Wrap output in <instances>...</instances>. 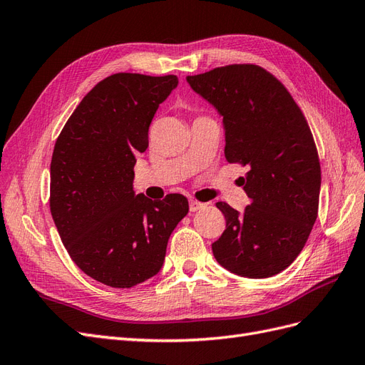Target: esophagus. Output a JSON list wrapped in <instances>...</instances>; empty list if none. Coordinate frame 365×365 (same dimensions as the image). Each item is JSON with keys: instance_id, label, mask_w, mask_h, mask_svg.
<instances>
[{"instance_id": "1", "label": "esophagus", "mask_w": 365, "mask_h": 365, "mask_svg": "<svg viewBox=\"0 0 365 365\" xmlns=\"http://www.w3.org/2000/svg\"><path fill=\"white\" fill-rule=\"evenodd\" d=\"M189 207H190V212H197V210H201V208H204L205 207V204H202V202H200V201H196V200H190V202H189Z\"/></svg>"}]
</instances>
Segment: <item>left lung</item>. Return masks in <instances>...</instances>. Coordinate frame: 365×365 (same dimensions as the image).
Here are the masks:
<instances>
[{"instance_id": "obj_1", "label": "left lung", "mask_w": 365, "mask_h": 365, "mask_svg": "<svg viewBox=\"0 0 365 365\" xmlns=\"http://www.w3.org/2000/svg\"><path fill=\"white\" fill-rule=\"evenodd\" d=\"M187 82L222 115L227 161L248 165L245 212L216 202L227 227L212 245L215 259L242 277H272L302 252L318 216L322 169L311 128L259 65H225Z\"/></svg>"}]
</instances>
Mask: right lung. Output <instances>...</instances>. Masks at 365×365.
Returning <instances> with one entry per match:
<instances>
[{"mask_svg":"<svg viewBox=\"0 0 365 365\" xmlns=\"http://www.w3.org/2000/svg\"><path fill=\"white\" fill-rule=\"evenodd\" d=\"M178 77L117 73L88 93L65 123L50 164V212L63 247L86 275L132 288L155 275L189 201L135 195V155Z\"/></svg>","mask_w":365,"mask_h":365,"instance_id":"right-lung-1","label":"right lung"}]
</instances>
